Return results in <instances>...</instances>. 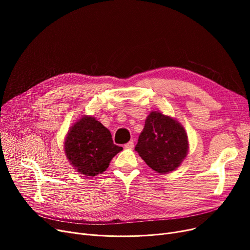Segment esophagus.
<instances>
[{"instance_id":"1","label":"esophagus","mask_w":250,"mask_h":250,"mask_svg":"<svg viewBox=\"0 0 250 250\" xmlns=\"http://www.w3.org/2000/svg\"><path fill=\"white\" fill-rule=\"evenodd\" d=\"M134 141L133 140H130L128 143H126L125 145V148H126V149H133L134 148Z\"/></svg>"}]
</instances>
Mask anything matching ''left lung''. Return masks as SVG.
<instances>
[{
	"instance_id": "1",
	"label": "left lung",
	"mask_w": 250,
	"mask_h": 250,
	"mask_svg": "<svg viewBox=\"0 0 250 250\" xmlns=\"http://www.w3.org/2000/svg\"><path fill=\"white\" fill-rule=\"evenodd\" d=\"M135 150L155 171L169 173L188 155V135L185 127L174 118L152 111L146 118Z\"/></svg>"
}]
</instances>
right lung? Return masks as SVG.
Wrapping results in <instances>:
<instances>
[{
	"instance_id": "right-lung-1",
	"label": "right lung",
	"mask_w": 250,
	"mask_h": 250,
	"mask_svg": "<svg viewBox=\"0 0 250 250\" xmlns=\"http://www.w3.org/2000/svg\"><path fill=\"white\" fill-rule=\"evenodd\" d=\"M63 147L72 166L86 176L104 172L113 157L123 150L114 145L109 130L89 115L82 116L70 127Z\"/></svg>"
}]
</instances>
